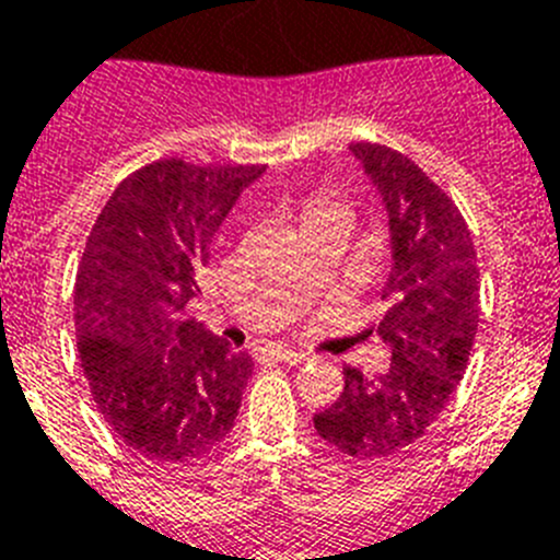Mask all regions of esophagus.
<instances>
[{
    "mask_svg": "<svg viewBox=\"0 0 560 560\" xmlns=\"http://www.w3.org/2000/svg\"><path fill=\"white\" fill-rule=\"evenodd\" d=\"M271 355L280 361H285V364H303V361H308L311 355L305 353V350H294V348H283V345H277L275 350H271Z\"/></svg>",
    "mask_w": 560,
    "mask_h": 560,
    "instance_id": "34e87169",
    "label": "esophagus"
}]
</instances>
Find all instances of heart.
Wrapping results in <instances>:
<instances>
[{"label": "heart", "mask_w": 560, "mask_h": 560, "mask_svg": "<svg viewBox=\"0 0 560 560\" xmlns=\"http://www.w3.org/2000/svg\"><path fill=\"white\" fill-rule=\"evenodd\" d=\"M350 219H353L350 207L330 190L311 192V196L303 199V205H300V221H303V226L319 224V221H345V224H350Z\"/></svg>", "instance_id": "b5f03b06"}]
</instances>
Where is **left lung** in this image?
<instances>
[{
	"instance_id": "obj_1",
	"label": "left lung",
	"mask_w": 560,
	"mask_h": 560,
	"mask_svg": "<svg viewBox=\"0 0 560 560\" xmlns=\"http://www.w3.org/2000/svg\"><path fill=\"white\" fill-rule=\"evenodd\" d=\"M389 215L393 269L375 334L393 361L381 375L345 368L339 398L314 429L355 459H387L429 432L463 381L479 325L477 249L463 212L423 167L378 142H353Z\"/></svg>"
}]
</instances>
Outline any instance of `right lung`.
Returning a JSON list of instances; mask_svg holds the SVG:
<instances>
[{
    "label": "right lung",
    "mask_w": 560,
    "mask_h": 560,
    "mask_svg": "<svg viewBox=\"0 0 560 560\" xmlns=\"http://www.w3.org/2000/svg\"><path fill=\"white\" fill-rule=\"evenodd\" d=\"M264 165H142L114 187L75 277L81 368L128 448L190 463L235 427L252 355L185 316L221 221Z\"/></svg>",
    "instance_id": "obj_1"
}]
</instances>
